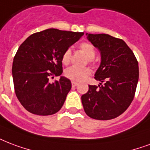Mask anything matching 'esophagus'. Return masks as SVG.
<instances>
[{
    "instance_id": "34e87169",
    "label": "esophagus",
    "mask_w": 150,
    "mask_h": 150,
    "mask_svg": "<svg viewBox=\"0 0 150 150\" xmlns=\"http://www.w3.org/2000/svg\"><path fill=\"white\" fill-rule=\"evenodd\" d=\"M77 85H78L77 83H75V82H71V86H72L73 87H75V86H76Z\"/></svg>"
}]
</instances>
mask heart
<instances>
[{
  "label": "heart",
  "instance_id": "1",
  "mask_svg": "<svg viewBox=\"0 0 150 150\" xmlns=\"http://www.w3.org/2000/svg\"><path fill=\"white\" fill-rule=\"evenodd\" d=\"M80 50H82L86 57L88 58L89 61H92L93 58L95 56V50L92 45L89 42H83L79 45ZM71 50L70 49H67L65 50L64 52L62 55V63L64 64H68L71 61ZM91 74V71L88 67H84V68H80V67H70L67 68L64 71L65 76L69 79L71 81L75 82H81L86 78L88 77Z\"/></svg>",
  "mask_w": 150,
  "mask_h": 150
}]
</instances>
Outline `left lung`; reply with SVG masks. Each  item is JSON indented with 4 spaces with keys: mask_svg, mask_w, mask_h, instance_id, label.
Wrapping results in <instances>:
<instances>
[{
    "mask_svg": "<svg viewBox=\"0 0 150 150\" xmlns=\"http://www.w3.org/2000/svg\"><path fill=\"white\" fill-rule=\"evenodd\" d=\"M86 35L100 51V64L94 75L100 85H89L88 92L81 98L83 108L88 116L95 120L116 118L133 100L139 81V64L122 39L106 34Z\"/></svg>",
    "mask_w": 150,
    "mask_h": 150,
    "instance_id": "1",
    "label": "left lung"
}]
</instances>
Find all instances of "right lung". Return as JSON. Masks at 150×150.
I'll return each mask as SVG.
<instances>
[{
  "mask_svg": "<svg viewBox=\"0 0 150 150\" xmlns=\"http://www.w3.org/2000/svg\"><path fill=\"white\" fill-rule=\"evenodd\" d=\"M83 34L50 28L31 34L20 45L11 71L15 92L25 109L50 116L62 108L71 83L60 76L50 83L49 78L62 75L63 53Z\"/></svg>",
  "mask_w": 150,
  "mask_h": 150,
  "instance_id": "1",
  "label": "right lung"
}]
</instances>
